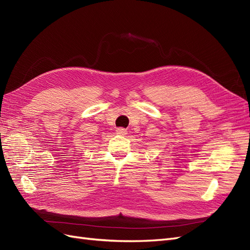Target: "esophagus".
<instances>
[{"instance_id": "esophagus-1", "label": "esophagus", "mask_w": 250, "mask_h": 250, "mask_svg": "<svg viewBox=\"0 0 250 250\" xmlns=\"http://www.w3.org/2000/svg\"><path fill=\"white\" fill-rule=\"evenodd\" d=\"M117 133H119L121 135H125V134H127V130L124 129V128H118Z\"/></svg>"}]
</instances>
